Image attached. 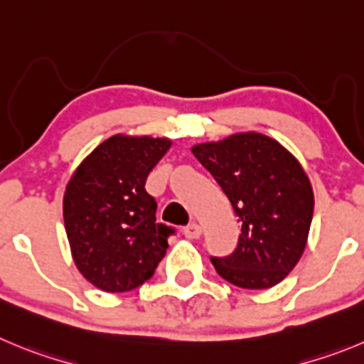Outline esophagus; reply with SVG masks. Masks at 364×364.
I'll use <instances>...</instances> for the list:
<instances>
[{"instance_id":"obj_1","label":"esophagus","mask_w":364,"mask_h":364,"mask_svg":"<svg viewBox=\"0 0 364 364\" xmlns=\"http://www.w3.org/2000/svg\"><path fill=\"white\" fill-rule=\"evenodd\" d=\"M183 233H185L186 239H199V237H201V233H203V230H201V226H199V224L192 223V224H188L185 230H183Z\"/></svg>"}]
</instances>
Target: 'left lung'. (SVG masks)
Segmentation results:
<instances>
[{
    "label": "left lung",
    "instance_id": "obj_1",
    "mask_svg": "<svg viewBox=\"0 0 364 364\" xmlns=\"http://www.w3.org/2000/svg\"><path fill=\"white\" fill-rule=\"evenodd\" d=\"M239 217L235 251L213 259L217 273L242 289H269L293 271L307 246L314 193L304 166L277 140L237 132L192 147Z\"/></svg>",
    "mask_w": 364,
    "mask_h": 364
}]
</instances>
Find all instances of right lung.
<instances>
[{
  "instance_id": "obj_1",
  "label": "right lung",
  "mask_w": 364,
  "mask_h": 364,
  "mask_svg": "<svg viewBox=\"0 0 364 364\" xmlns=\"http://www.w3.org/2000/svg\"><path fill=\"white\" fill-rule=\"evenodd\" d=\"M172 141L114 134L82 159L66 185L64 228L75 266L105 293L136 289L154 274L174 230L156 223L149 172Z\"/></svg>"
}]
</instances>
